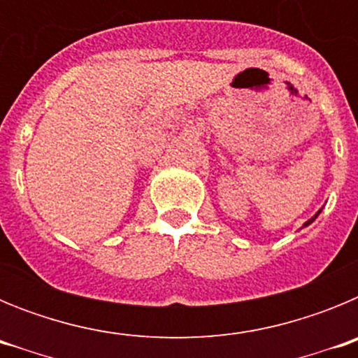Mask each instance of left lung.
Returning <instances> with one entry per match:
<instances>
[{"label":"left lung","mask_w":358,"mask_h":358,"mask_svg":"<svg viewBox=\"0 0 358 358\" xmlns=\"http://www.w3.org/2000/svg\"><path fill=\"white\" fill-rule=\"evenodd\" d=\"M319 213H321V210H319V211H317V213H315V215H314V217L310 218V220H306V222H305V226H308V224H312V222H314L315 218H317V215H319Z\"/></svg>","instance_id":"obj_1"}]
</instances>
